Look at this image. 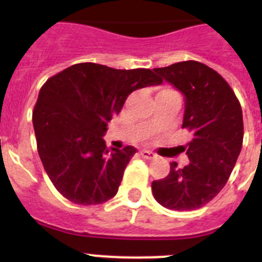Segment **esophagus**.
Here are the masks:
<instances>
[{"label": "esophagus", "instance_id": "obj_1", "mask_svg": "<svg viewBox=\"0 0 262 262\" xmlns=\"http://www.w3.org/2000/svg\"><path fill=\"white\" fill-rule=\"evenodd\" d=\"M140 154H141V156H143V158H145V159H156L155 154L151 151H147V149H143V151L140 152Z\"/></svg>", "mask_w": 262, "mask_h": 262}]
</instances>
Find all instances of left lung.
I'll use <instances>...</instances> for the list:
<instances>
[{"label":"left lung","mask_w":262,"mask_h":262,"mask_svg":"<svg viewBox=\"0 0 262 262\" xmlns=\"http://www.w3.org/2000/svg\"><path fill=\"white\" fill-rule=\"evenodd\" d=\"M154 71L183 95L182 127L193 135L182 147L189 163L172 162L166 178L152 182L160 205L193 211L208 204L227 183L242 149V108L227 81L197 61H183Z\"/></svg>","instance_id":"left-lung-1"}]
</instances>
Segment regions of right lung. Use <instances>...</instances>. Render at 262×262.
Returning a JSON list of instances; mask_svg holds the SVG:
<instances>
[{
	"mask_svg": "<svg viewBox=\"0 0 262 262\" xmlns=\"http://www.w3.org/2000/svg\"><path fill=\"white\" fill-rule=\"evenodd\" d=\"M159 84L149 69L92 62L72 65L45 83L32 122L43 167L65 199L95 205L117 194L136 148L108 151L102 139L107 123L133 91Z\"/></svg>",
	"mask_w": 262,
	"mask_h": 262,
	"instance_id": "1",
	"label": "right lung"
}]
</instances>
